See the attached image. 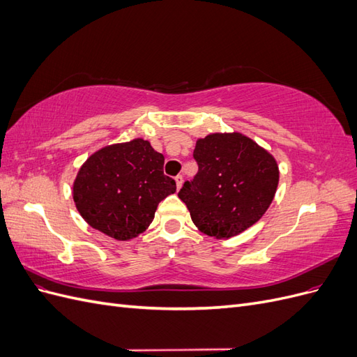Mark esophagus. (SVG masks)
<instances>
[{
	"label": "esophagus",
	"instance_id": "34e87169",
	"mask_svg": "<svg viewBox=\"0 0 357 357\" xmlns=\"http://www.w3.org/2000/svg\"><path fill=\"white\" fill-rule=\"evenodd\" d=\"M176 185H177V189L181 188V185H183V176L181 174L176 176Z\"/></svg>",
	"mask_w": 357,
	"mask_h": 357
}]
</instances>
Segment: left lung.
I'll return each mask as SVG.
<instances>
[{
	"label": "left lung",
	"mask_w": 357,
	"mask_h": 357,
	"mask_svg": "<svg viewBox=\"0 0 357 357\" xmlns=\"http://www.w3.org/2000/svg\"><path fill=\"white\" fill-rule=\"evenodd\" d=\"M197 176L178 192L198 229L231 238L250 228L268 210L278 185V167L248 137L211 134L197 142Z\"/></svg>",
	"instance_id": "left-lung-1"
}]
</instances>
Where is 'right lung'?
Returning <instances> with one entry per match:
<instances>
[{"mask_svg": "<svg viewBox=\"0 0 357 357\" xmlns=\"http://www.w3.org/2000/svg\"><path fill=\"white\" fill-rule=\"evenodd\" d=\"M176 192L164 156L142 138L107 146L80 168L73 198L92 228L125 241L147 229L158 204Z\"/></svg>", "mask_w": 357, "mask_h": 357, "instance_id": "1", "label": "right lung"}]
</instances>
